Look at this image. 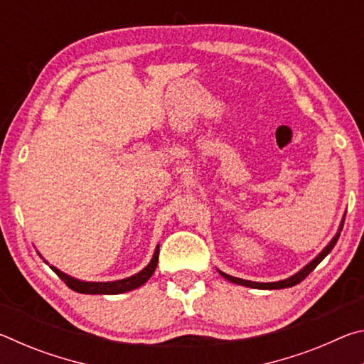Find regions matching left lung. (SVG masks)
I'll return each instance as SVG.
<instances>
[{
    "label": "left lung",
    "instance_id": "left-lung-1",
    "mask_svg": "<svg viewBox=\"0 0 364 364\" xmlns=\"http://www.w3.org/2000/svg\"><path fill=\"white\" fill-rule=\"evenodd\" d=\"M342 226H343V220H342V223H341V226H338V231H337V234L334 237H332V241L326 245V247L319 252V255L318 257H315L313 258V260L306 264V267H304L301 268L299 273H295L294 276H291V278H287V279H282V281H278V282H255V281H245V279H241V278H234V276H230V274H226V273H223V271H220L218 269V273L223 276L225 279H228V281H231V282H234V284H241V286H247V287H254V289H286V287H292V286H295V284H299V282H301L304 281L308 274L311 273L313 269H315L319 263H321V260L323 258L329 254V252L334 249V245H336V242H337V239H338V236H341V231H342Z\"/></svg>",
    "mask_w": 364,
    "mask_h": 364
}]
</instances>
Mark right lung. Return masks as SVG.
Listing matches in <instances>:
<instances>
[{
    "label": "right lung",
    "mask_w": 364,
    "mask_h": 364,
    "mask_svg": "<svg viewBox=\"0 0 364 364\" xmlns=\"http://www.w3.org/2000/svg\"><path fill=\"white\" fill-rule=\"evenodd\" d=\"M41 257V255H40ZM159 262V245L154 250L152 260L149 262L146 268H143L139 273L130 276V278L119 279V281H109V282H88V281H80L72 278V276L63 273V271L58 269L56 267H51V269L56 273L60 279H63L67 286H69L72 291L80 292V294H106V295H115V294H123L128 291H133L139 286H143L144 282L151 278L156 271ZM48 263V262H46Z\"/></svg>",
    "instance_id": "obj_1"
}]
</instances>
